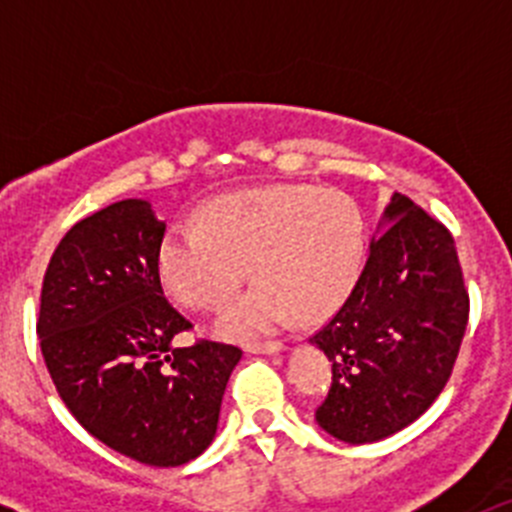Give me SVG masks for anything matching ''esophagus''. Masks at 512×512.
I'll list each match as a JSON object with an SVG mask.
<instances>
[{
    "mask_svg": "<svg viewBox=\"0 0 512 512\" xmlns=\"http://www.w3.org/2000/svg\"><path fill=\"white\" fill-rule=\"evenodd\" d=\"M284 348L282 341H266V343H248L246 351L251 354H279Z\"/></svg>",
    "mask_w": 512,
    "mask_h": 512,
    "instance_id": "1",
    "label": "esophagus"
}]
</instances>
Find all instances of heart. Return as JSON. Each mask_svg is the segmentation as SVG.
<instances>
[{
    "mask_svg": "<svg viewBox=\"0 0 512 512\" xmlns=\"http://www.w3.org/2000/svg\"><path fill=\"white\" fill-rule=\"evenodd\" d=\"M369 251L366 217L343 189L277 184L210 202L205 225L176 223L158 246V274L189 307L223 302L251 274L259 282L225 302L215 330L253 341L300 315L323 320L351 297Z\"/></svg>",
    "mask_w": 512,
    "mask_h": 512,
    "instance_id": "b5f03b06",
    "label": "heart"
}]
</instances>
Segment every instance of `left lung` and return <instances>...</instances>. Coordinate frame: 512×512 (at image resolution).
Wrapping results in <instances>:
<instances>
[{
    "instance_id": "obj_1",
    "label": "left lung",
    "mask_w": 512,
    "mask_h": 512,
    "mask_svg": "<svg viewBox=\"0 0 512 512\" xmlns=\"http://www.w3.org/2000/svg\"><path fill=\"white\" fill-rule=\"evenodd\" d=\"M469 320L446 225L395 192L359 284L310 338L333 369L315 410L325 433L374 443L418 420L449 382Z\"/></svg>"
}]
</instances>
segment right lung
Instances as JSON below:
<instances>
[{"label": "right lung", "mask_w": 512, "mask_h": 512, "mask_svg": "<svg viewBox=\"0 0 512 512\" xmlns=\"http://www.w3.org/2000/svg\"><path fill=\"white\" fill-rule=\"evenodd\" d=\"M166 223L122 200L63 235L45 269L38 338L56 392L97 441L148 467H182L215 438L238 346L197 341L164 297Z\"/></svg>", "instance_id": "add662e5"}]
</instances>
